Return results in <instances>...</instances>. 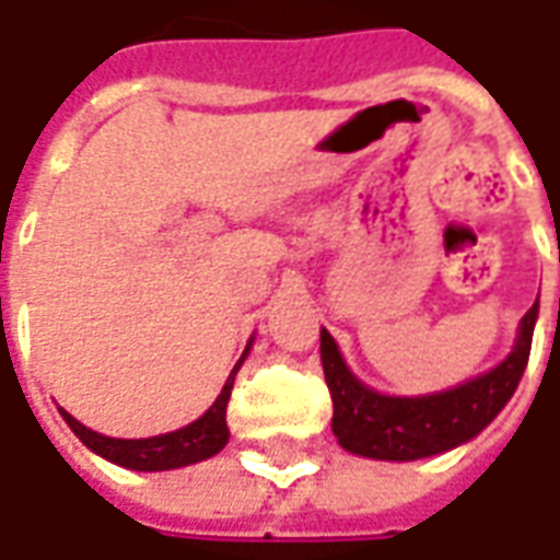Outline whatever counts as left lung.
Masks as SVG:
<instances>
[{"label":"left lung","mask_w":560,"mask_h":560,"mask_svg":"<svg viewBox=\"0 0 560 560\" xmlns=\"http://www.w3.org/2000/svg\"><path fill=\"white\" fill-rule=\"evenodd\" d=\"M539 299L524 314L511 355L489 374L433 396H383L368 389L339 355V346L320 330V364L334 398V433L352 455L376 462H418L474 440L514 396L527 368Z\"/></svg>","instance_id":"1"}]
</instances>
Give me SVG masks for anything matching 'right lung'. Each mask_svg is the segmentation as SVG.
Masks as SVG:
<instances>
[{
    "mask_svg": "<svg viewBox=\"0 0 560 560\" xmlns=\"http://www.w3.org/2000/svg\"><path fill=\"white\" fill-rule=\"evenodd\" d=\"M246 355L248 346L243 358L236 361V368L226 376L221 396L214 398V405L205 411L202 418L192 420L189 427L174 430V433L149 436V440H115V436H102L96 430L83 427L68 411H61V408L58 411H61V418L68 420V427L74 430L86 448H93L105 462L120 464V467H130V470H174V467L205 462V458L218 455L226 445V440H230V430H226V401H230L233 380H236V371L246 361Z\"/></svg>",
    "mask_w": 560,
    "mask_h": 560,
    "instance_id": "add662e5",
    "label": "right lung"
}]
</instances>
